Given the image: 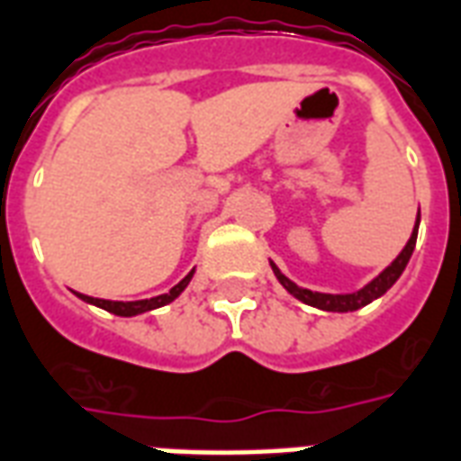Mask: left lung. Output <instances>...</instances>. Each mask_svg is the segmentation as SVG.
Instances as JSON below:
<instances>
[{
  "label": "left lung",
  "mask_w": 461,
  "mask_h": 461,
  "mask_svg": "<svg viewBox=\"0 0 461 461\" xmlns=\"http://www.w3.org/2000/svg\"><path fill=\"white\" fill-rule=\"evenodd\" d=\"M418 224H420V210H418L416 224H413V231H411V239L406 241V246L402 249V254L396 256L394 261L389 263L377 277H372L370 283L356 293H343V294H329V293H314V290H307V287H300L297 283H293L290 277L283 276V270L277 268L276 263L270 261V268L276 273L277 283L285 287L287 293L297 297L300 302L309 304V307L316 309H324V312H339V314H346V312H356V309H363L365 304H370V302L379 300L382 294L389 290V287L394 285L396 280L402 277V273L406 270L411 261V254H413V249H416V239H418Z\"/></svg>",
  "instance_id": "obj_1"
}]
</instances>
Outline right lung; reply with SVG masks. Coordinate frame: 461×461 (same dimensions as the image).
<instances>
[{
  "label": "right lung",
  "mask_w": 461,
  "mask_h": 461,
  "mask_svg": "<svg viewBox=\"0 0 461 461\" xmlns=\"http://www.w3.org/2000/svg\"><path fill=\"white\" fill-rule=\"evenodd\" d=\"M193 273H195V268L188 273V276L178 283V285H174L171 290H168L167 294H157V297H149V300H137V302H113V300H98V297H89V294H82V293H75L79 300L89 302V304H94V307H101L105 309V312H111V314L115 316H137V314H145V312H152V309H159L164 307V304H168V302H174L178 294L184 293L185 287H188V283L193 280Z\"/></svg>",
  "instance_id": "1"
}]
</instances>
